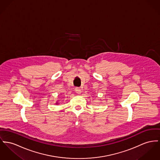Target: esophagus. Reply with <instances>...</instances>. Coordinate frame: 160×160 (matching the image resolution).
<instances>
[{
	"label": "esophagus",
	"instance_id": "1",
	"mask_svg": "<svg viewBox=\"0 0 160 160\" xmlns=\"http://www.w3.org/2000/svg\"><path fill=\"white\" fill-rule=\"evenodd\" d=\"M75 92H76V93L80 94V93H81V92H82V90H81L80 88H79V87H76V88H75Z\"/></svg>",
	"mask_w": 160,
	"mask_h": 160
}]
</instances>
